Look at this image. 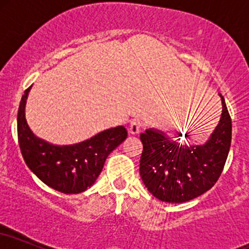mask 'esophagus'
<instances>
[{
	"instance_id": "esophagus-1",
	"label": "esophagus",
	"mask_w": 249,
	"mask_h": 249,
	"mask_svg": "<svg viewBox=\"0 0 249 249\" xmlns=\"http://www.w3.org/2000/svg\"><path fill=\"white\" fill-rule=\"evenodd\" d=\"M141 130H142V123L141 122L139 121L131 122L130 126H128V133L136 136V134H138L139 132H141Z\"/></svg>"
}]
</instances>
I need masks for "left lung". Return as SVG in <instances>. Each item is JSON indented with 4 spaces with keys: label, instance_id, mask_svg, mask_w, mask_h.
Returning a JSON list of instances; mask_svg holds the SVG:
<instances>
[{
    "label": "left lung",
    "instance_id": "1",
    "mask_svg": "<svg viewBox=\"0 0 249 249\" xmlns=\"http://www.w3.org/2000/svg\"><path fill=\"white\" fill-rule=\"evenodd\" d=\"M221 98L219 123L204 144L174 141L158 128L141 134V177L153 196L165 202H185L211 190L224 170L232 141V121Z\"/></svg>",
    "mask_w": 249,
    "mask_h": 249
}]
</instances>
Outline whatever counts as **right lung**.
Wrapping results in <instances>:
<instances>
[{"mask_svg":"<svg viewBox=\"0 0 249 249\" xmlns=\"http://www.w3.org/2000/svg\"><path fill=\"white\" fill-rule=\"evenodd\" d=\"M31 87L24 91L17 113V136L22 156L38 179L65 194H77L91 187L101 174L107 156L126 139L124 126L102 131L72 145H56L37 137L25 118Z\"/></svg>","mask_w":249,"mask_h":249,"instance_id":"1","label":"right lung"}]
</instances>
